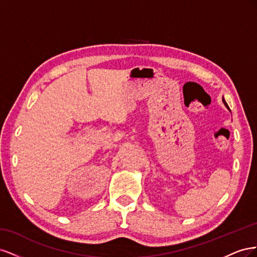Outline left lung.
Listing matches in <instances>:
<instances>
[{
	"mask_svg": "<svg viewBox=\"0 0 257 257\" xmlns=\"http://www.w3.org/2000/svg\"><path fill=\"white\" fill-rule=\"evenodd\" d=\"M223 103H224V105H225V106H226V107L228 108V105L226 104V102H225V99H224V98H223ZM228 109H229V108H228Z\"/></svg>",
	"mask_w": 257,
	"mask_h": 257,
	"instance_id": "8db88e82",
	"label": "left lung"
}]
</instances>
